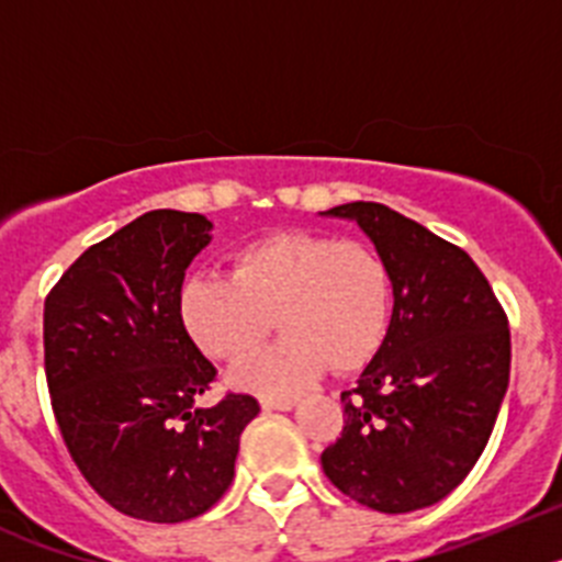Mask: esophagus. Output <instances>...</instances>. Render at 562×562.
<instances>
[{"label": "esophagus", "instance_id": "esophagus-1", "mask_svg": "<svg viewBox=\"0 0 562 562\" xmlns=\"http://www.w3.org/2000/svg\"><path fill=\"white\" fill-rule=\"evenodd\" d=\"M295 402L297 400H292V396H281V400L265 396V400H261V408H265V411H292V408H295Z\"/></svg>", "mask_w": 562, "mask_h": 562}]
</instances>
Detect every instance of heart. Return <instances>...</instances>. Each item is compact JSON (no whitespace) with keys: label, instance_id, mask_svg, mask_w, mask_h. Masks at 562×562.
<instances>
[{"label":"heart","instance_id":"b5f03b06","mask_svg":"<svg viewBox=\"0 0 562 562\" xmlns=\"http://www.w3.org/2000/svg\"><path fill=\"white\" fill-rule=\"evenodd\" d=\"M391 272L362 241L284 231L238 247L231 276L196 272L182 284L180 317L207 357L241 362L278 321L284 337L236 371L241 389L290 396L331 366L366 369L391 329Z\"/></svg>","mask_w":562,"mask_h":562}]
</instances>
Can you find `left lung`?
<instances>
[{
  "label": "left lung",
  "instance_id": "left-lung-1",
  "mask_svg": "<svg viewBox=\"0 0 562 562\" xmlns=\"http://www.w3.org/2000/svg\"><path fill=\"white\" fill-rule=\"evenodd\" d=\"M394 286L382 349L342 391V434L321 464L357 504L414 513L450 495L484 453L509 385V321L473 258L419 222L349 202Z\"/></svg>",
  "mask_w": 562,
  "mask_h": 562
}]
</instances>
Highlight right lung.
Wrapping results in <instances>:
<instances>
[{
	"mask_svg": "<svg viewBox=\"0 0 562 562\" xmlns=\"http://www.w3.org/2000/svg\"><path fill=\"white\" fill-rule=\"evenodd\" d=\"M200 213L148 211L76 258L44 301V374L58 430L117 513L182 524L233 481L250 394L196 400L213 362L182 326L180 292L211 241Z\"/></svg>",
	"mask_w": 562,
	"mask_h": 562,
	"instance_id": "add662e5",
	"label": "right lung"
}]
</instances>
